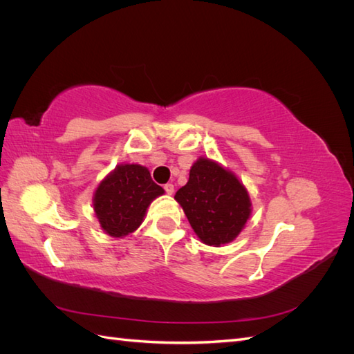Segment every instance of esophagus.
<instances>
[{
	"label": "esophagus",
	"instance_id": "34e87169",
	"mask_svg": "<svg viewBox=\"0 0 354 354\" xmlns=\"http://www.w3.org/2000/svg\"><path fill=\"white\" fill-rule=\"evenodd\" d=\"M164 190L167 192L168 195H173V194H174V185H171V183L164 185Z\"/></svg>",
	"mask_w": 354,
	"mask_h": 354
}]
</instances>
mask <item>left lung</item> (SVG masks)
I'll return each instance as SVG.
<instances>
[{"instance_id":"obj_1","label":"left lung","mask_w":354,"mask_h":354,"mask_svg":"<svg viewBox=\"0 0 354 354\" xmlns=\"http://www.w3.org/2000/svg\"><path fill=\"white\" fill-rule=\"evenodd\" d=\"M174 198L198 238L214 246L236 238L251 212L248 192L241 181L205 158L190 168L187 185L178 189Z\"/></svg>"}]
</instances>
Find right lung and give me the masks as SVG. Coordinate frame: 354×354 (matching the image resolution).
<instances>
[{"mask_svg":"<svg viewBox=\"0 0 354 354\" xmlns=\"http://www.w3.org/2000/svg\"><path fill=\"white\" fill-rule=\"evenodd\" d=\"M162 194L164 189L155 183L147 168L120 165L95 190V216L106 233L122 238L140 226L147 207Z\"/></svg>","mask_w":354,"mask_h":354,"instance_id":"right-lung-1","label":"right lung"}]
</instances>
